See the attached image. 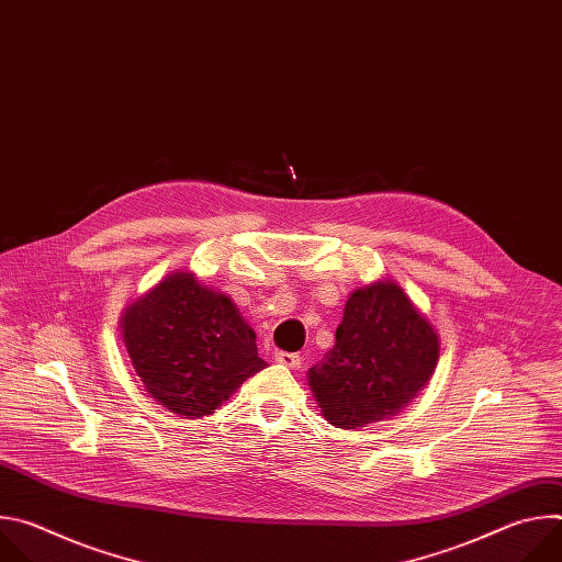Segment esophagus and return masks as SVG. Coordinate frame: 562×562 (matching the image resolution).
Here are the masks:
<instances>
[{
    "label": "esophagus",
    "mask_w": 562,
    "mask_h": 562,
    "mask_svg": "<svg viewBox=\"0 0 562 562\" xmlns=\"http://www.w3.org/2000/svg\"><path fill=\"white\" fill-rule=\"evenodd\" d=\"M276 362H278V364H284V367H289V369H297V367L302 364V360H300L297 353H286V351H278V353H276Z\"/></svg>",
    "instance_id": "obj_1"
}]
</instances>
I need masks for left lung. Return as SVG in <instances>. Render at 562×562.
<instances>
[{
    "label": "left lung",
    "instance_id": "8db88e82",
    "mask_svg": "<svg viewBox=\"0 0 562 562\" xmlns=\"http://www.w3.org/2000/svg\"><path fill=\"white\" fill-rule=\"evenodd\" d=\"M438 358L431 319L386 278L347 297L336 345L306 382L329 425L358 429L403 412L429 384Z\"/></svg>",
    "mask_w": 562,
    "mask_h": 562
}]
</instances>
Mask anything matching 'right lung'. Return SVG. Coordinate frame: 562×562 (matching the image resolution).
I'll use <instances>...</instances> for the list:
<instances>
[{
    "mask_svg": "<svg viewBox=\"0 0 562 562\" xmlns=\"http://www.w3.org/2000/svg\"><path fill=\"white\" fill-rule=\"evenodd\" d=\"M120 331L146 393L184 418L215 414L267 367L231 295L184 269L135 297L122 311Z\"/></svg>",
    "mask_w": 562,
    "mask_h": 562,
    "instance_id": "add662e5",
    "label": "right lung"
}]
</instances>
